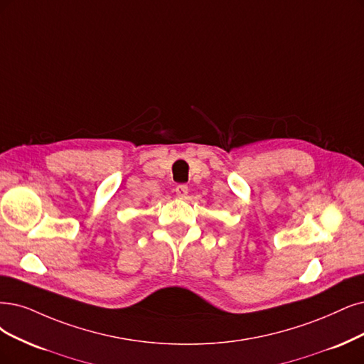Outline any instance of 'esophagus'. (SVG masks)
<instances>
[{
    "label": "esophagus",
    "instance_id": "obj_1",
    "mask_svg": "<svg viewBox=\"0 0 364 364\" xmlns=\"http://www.w3.org/2000/svg\"><path fill=\"white\" fill-rule=\"evenodd\" d=\"M175 193H177V196H180V198H186L187 193H189V187H187L186 184H178L177 187H175Z\"/></svg>",
    "mask_w": 364,
    "mask_h": 364
}]
</instances>
